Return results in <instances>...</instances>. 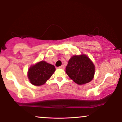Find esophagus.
Segmentation results:
<instances>
[{
  "instance_id": "obj_1",
  "label": "esophagus",
  "mask_w": 122,
  "mask_h": 122,
  "mask_svg": "<svg viewBox=\"0 0 122 122\" xmlns=\"http://www.w3.org/2000/svg\"><path fill=\"white\" fill-rule=\"evenodd\" d=\"M58 68H59V69H65V66L63 65H61V66H60V67H58Z\"/></svg>"
}]
</instances>
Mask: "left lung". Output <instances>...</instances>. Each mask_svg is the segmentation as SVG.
<instances>
[{
  "label": "left lung",
  "instance_id": "8db88e82",
  "mask_svg": "<svg viewBox=\"0 0 122 122\" xmlns=\"http://www.w3.org/2000/svg\"><path fill=\"white\" fill-rule=\"evenodd\" d=\"M66 72L75 83L82 85L93 79L95 66L86 55L74 56L69 60Z\"/></svg>",
  "mask_w": 122,
  "mask_h": 122
}]
</instances>
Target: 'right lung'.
Segmentation results:
<instances>
[{"label": "right lung", "mask_w": 122, "mask_h": 122, "mask_svg": "<svg viewBox=\"0 0 122 122\" xmlns=\"http://www.w3.org/2000/svg\"><path fill=\"white\" fill-rule=\"evenodd\" d=\"M55 67L45 61H40L28 70V77L30 83L35 86H40L46 83L54 73Z\"/></svg>", "instance_id": "1"}]
</instances>
